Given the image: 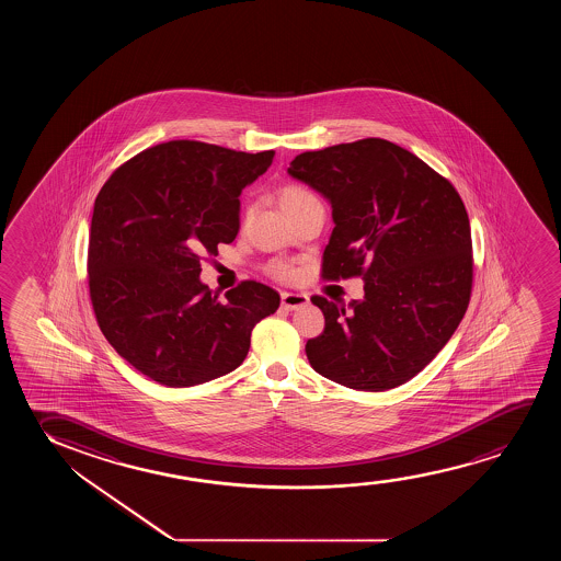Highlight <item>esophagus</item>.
I'll use <instances>...</instances> for the list:
<instances>
[{
	"label": "esophagus",
	"mask_w": 561,
	"mask_h": 561,
	"mask_svg": "<svg viewBox=\"0 0 561 561\" xmlns=\"http://www.w3.org/2000/svg\"><path fill=\"white\" fill-rule=\"evenodd\" d=\"M310 299H308V295H302V293H282V307L285 310H297L300 307H307Z\"/></svg>",
	"instance_id": "obj_1"
}]
</instances>
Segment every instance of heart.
<instances>
[{"label": "heart", "mask_w": 561, "mask_h": 561, "mask_svg": "<svg viewBox=\"0 0 561 561\" xmlns=\"http://www.w3.org/2000/svg\"><path fill=\"white\" fill-rule=\"evenodd\" d=\"M277 197H279V205L284 208L285 213L287 210H291V208L299 207L302 203H307V201L316 199L312 193L305 190V187H300V185H284L279 193H277ZM270 274L272 276L277 277V279H282V282H289L293 277L297 276V270L291 264H285V262H274L272 266H270Z\"/></svg>", "instance_id": "b5f03b06"}]
</instances>
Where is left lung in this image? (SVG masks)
I'll return each mask as SVG.
<instances>
[{
  "label": "left lung",
  "mask_w": 561,
  "mask_h": 561,
  "mask_svg": "<svg viewBox=\"0 0 561 561\" xmlns=\"http://www.w3.org/2000/svg\"><path fill=\"white\" fill-rule=\"evenodd\" d=\"M287 172L333 208L323 279H364V299L351 305L310 299L325 318L322 335L308 339L310 366L356 391L407 383L468 310L473 247L463 201L445 176L387 139L307 151Z\"/></svg>",
  "instance_id": "left-lung-1"
}]
</instances>
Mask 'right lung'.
<instances>
[{"mask_svg":"<svg viewBox=\"0 0 561 561\" xmlns=\"http://www.w3.org/2000/svg\"><path fill=\"white\" fill-rule=\"evenodd\" d=\"M274 151L243 153L176 139L131 157L93 205L88 285L101 331L116 353L167 387L226 376L245 360L251 331L279 295L245 279L218 299L201 261L239 231V195Z\"/></svg>","mask_w":561,"mask_h":561,"instance_id":"obj_1","label":"right lung"}]
</instances>
